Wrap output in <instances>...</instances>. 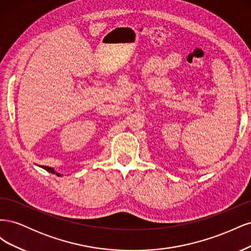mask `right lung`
Returning a JSON list of instances; mask_svg holds the SVG:
<instances>
[{
	"label": "right lung",
	"instance_id": "obj_1",
	"mask_svg": "<svg viewBox=\"0 0 251 251\" xmlns=\"http://www.w3.org/2000/svg\"><path fill=\"white\" fill-rule=\"evenodd\" d=\"M41 168H42V169H44V170H46L47 172L52 173V174H56V176H60V174H59V173H56V172L54 171V169L49 168V166H44V165H41Z\"/></svg>",
	"mask_w": 251,
	"mask_h": 251
}]
</instances>
